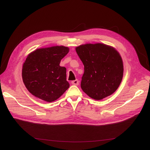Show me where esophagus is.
Returning a JSON list of instances; mask_svg holds the SVG:
<instances>
[{
  "label": "esophagus",
  "instance_id": "34e87169",
  "mask_svg": "<svg viewBox=\"0 0 150 150\" xmlns=\"http://www.w3.org/2000/svg\"><path fill=\"white\" fill-rule=\"evenodd\" d=\"M71 84H73V85H76V86H77V85H79V81L78 80L73 81H71Z\"/></svg>",
  "mask_w": 150,
  "mask_h": 150
}]
</instances>
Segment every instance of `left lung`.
Listing matches in <instances>:
<instances>
[{
	"mask_svg": "<svg viewBox=\"0 0 150 150\" xmlns=\"http://www.w3.org/2000/svg\"><path fill=\"white\" fill-rule=\"evenodd\" d=\"M84 66L81 86L89 97L101 100L115 91L123 77L119 53L106 44H86L75 48Z\"/></svg>",
	"mask_w": 150,
	"mask_h": 150,
	"instance_id": "left-lung-1",
	"label": "left lung"
}]
</instances>
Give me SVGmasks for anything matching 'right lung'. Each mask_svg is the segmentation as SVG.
I'll list each match as a JSON object with an SVG mask.
<instances>
[{"label":"right lung","instance_id":"1","mask_svg":"<svg viewBox=\"0 0 150 150\" xmlns=\"http://www.w3.org/2000/svg\"><path fill=\"white\" fill-rule=\"evenodd\" d=\"M68 52V47L57 46L37 49L28 55L22 66V77L31 94L51 103L68 90L66 68L59 64Z\"/></svg>","mask_w":150,"mask_h":150}]
</instances>
